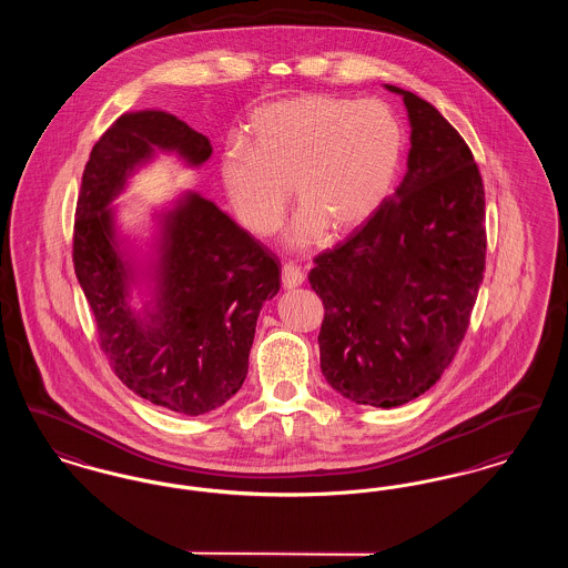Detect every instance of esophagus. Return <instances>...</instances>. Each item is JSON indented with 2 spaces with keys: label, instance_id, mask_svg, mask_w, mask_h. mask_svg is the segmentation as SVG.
I'll list each match as a JSON object with an SVG mask.
<instances>
[{
  "label": "esophagus",
  "instance_id": "obj_1",
  "mask_svg": "<svg viewBox=\"0 0 568 568\" xmlns=\"http://www.w3.org/2000/svg\"><path fill=\"white\" fill-rule=\"evenodd\" d=\"M281 281H283V287L294 290V287H300L304 283V272L300 271L294 264H285L283 271H281Z\"/></svg>",
  "mask_w": 568,
  "mask_h": 568
}]
</instances>
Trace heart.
I'll list each match as a JSON object with an SVG mask.
<instances>
[{
	"label": "heart",
	"instance_id": "heart-1",
	"mask_svg": "<svg viewBox=\"0 0 568 568\" xmlns=\"http://www.w3.org/2000/svg\"><path fill=\"white\" fill-rule=\"evenodd\" d=\"M403 153L405 132L387 104L304 93L255 110L244 146H225L219 174L232 213L253 236L281 225L292 187L300 206L292 243L306 246L325 227L347 234L375 215Z\"/></svg>",
	"mask_w": 568,
	"mask_h": 568
}]
</instances>
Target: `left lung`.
<instances>
[{
    "instance_id": "8db88e82",
    "label": "left lung",
    "mask_w": 568,
    "mask_h": 568,
    "mask_svg": "<svg viewBox=\"0 0 568 568\" xmlns=\"http://www.w3.org/2000/svg\"><path fill=\"white\" fill-rule=\"evenodd\" d=\"M408 170L345 243L315 257L325 381L357 405H406L456 357L486 271V191L458 130L415 93Z\"/></svg>"
}]
</instances>
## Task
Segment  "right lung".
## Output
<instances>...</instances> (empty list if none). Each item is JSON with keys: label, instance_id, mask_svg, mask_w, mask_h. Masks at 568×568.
Listing matches in <instances>:
<instances>
[{"label": "right lung", "instance_id": "1", "mask_svg": "<svg viewBox=\"0 0 568 568\" xmlns=\"http://www.w3.org/2000/svg\"><path fill=\"white\" fill-rule=\"evenodd\" d=\"M153 146L191 165L213 153L209 138L174 114L119 116L82 172L72 260L114 375L153 405L202 415L243 387L260 308L281 287V262L213 202L190 193L163 219L158 311L144 322L134 315L109 204Z\"/></svg>", "mask_w": 568, "mask_h": 568}]
</instances>
